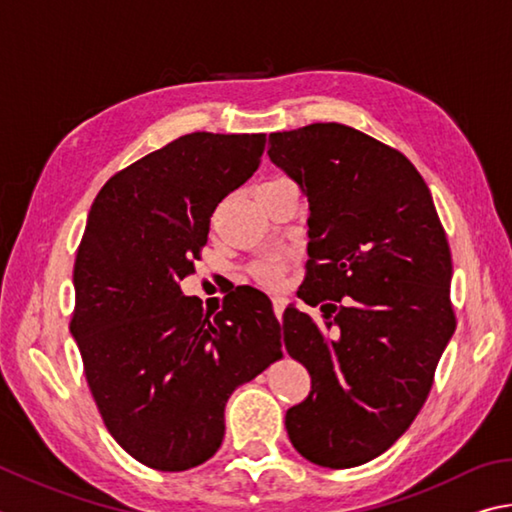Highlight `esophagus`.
<instances>
[{
    "label": "esophagus",
    "mask_w": 512,
    "mask_h": 512,
    "mask_svg": "<svg viewBox=\"0 0 512 512\" xmlns=\"http://www.w3.org/2000/svg\"><path fill=\"white\" fill-rule=\"evenodd\" d=\"M284 306H286V302L282 300V297H275V300H273V311H275L277 320H280V322H282V315H284Z\"/></svg>",
    "instance_id": "esophagus-1"
}]
</instances>
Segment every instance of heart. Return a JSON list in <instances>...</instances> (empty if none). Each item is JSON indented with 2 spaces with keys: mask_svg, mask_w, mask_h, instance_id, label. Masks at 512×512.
<instances>
[{
  "mask_svg": "<svg viewBox=\"0 0 512 512\" xmlns=\"http://www.w3.org/2000/svg\"><path fill=\"white\" fill-rule=\"evenodd\" d=\"M282 183H288V181L275 179V181L264 183L262 188H271V185H282ZM280 277H282V266L280 264H264L262 268H259V280H262L264 284L275 286L277 282H280Z\"/></svg>",
  "mask_w": 512,
  "mask_h": 512,
  "instance_id": "heart-1",
  "label": "heart"
}]
</instances>
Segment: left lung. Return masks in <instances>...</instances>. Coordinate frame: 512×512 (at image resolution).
Masks as SVG:
<instances>
[{
	"mask_svg": "<svg viewBox=\"0 0 512 512\" xmlns=\"http://www.w3.org/2000/svg\"><path fill=\"white\" fill-rule=\"evenodd\" d=\"M268 156L309 197L297 297L322 311H284V347L311 374L286 432L315 466L356 468L392 448L430 396L457 327L450 244L412 161L358 129L277 132Z\"/></svg>",
	"mask_w": 512,
	"mask_h": 512,
	"instance_id": "obj_1",
	"label": "left lung"
}]
</instances>
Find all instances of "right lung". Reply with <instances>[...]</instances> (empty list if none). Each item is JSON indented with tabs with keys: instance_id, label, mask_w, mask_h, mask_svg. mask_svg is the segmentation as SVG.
Here are the masks:
<instances>
[{
	"instance_id": "add662e5",
	"label": "right lung",
	"mask_w": 512,
	"mask_h": 512,
	"mask_svg": "<svg viewBox=\"0 0 512 512\" xmlns=\"http://www.w3.org/2000/svg\"><path fill=\"white\" fill-rule=\"evenodd\" d=\"M264 145L266 134H185L116 172L89 210L69 327L105 427L147 468L208 461L228 396L282 358L262 291L237 286L210 315L179 286L212 212L255 174Z\"/></svg>"
}]
</instances>
